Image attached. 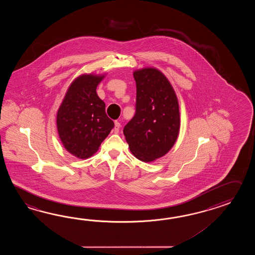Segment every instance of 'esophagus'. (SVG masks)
<instances>
[{"label":"esophagus","instance_id":"34e87169","mask_svg":"<svg viewBox=\"0 0 255 255\" xmlns=\"http://www.w3.org/2000/svg\"><path fill=\"white\" fill-rule=\"evenodd\" d=\"M120 122L119 121H115V127H114V132L115 133H119V131L120 129Z\"/></svg>","mask_w":255,"mask_h":255}]
</instances>
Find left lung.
<instances>
[{"mask_svg":"<svg viewBox=\"0 0 255 255\" xmlns=\"http://www.w3.org/2000/svg\"><path fill=\"white\" fill-rule=\"evenodd\" d=\"M136 85L135 114L125 126L130 151L143 162L166 155L179 135L178 98L168 78L153 67L133 73Z\"/></svg>","mask_w":255,"mask_h":255,"instance_id":"8db88e82","label":"left lung"}]
</instances>
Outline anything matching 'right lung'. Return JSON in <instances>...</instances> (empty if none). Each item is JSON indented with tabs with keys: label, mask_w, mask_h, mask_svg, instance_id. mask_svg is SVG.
Listing matches in <instances>:
<instances>
[{
	"label": "right lung",
	"mask_w": 255,
	"mask_h": 255,
	"mask_svg": "<svg viewBox=\"0 0 255 255\" xmlns=\"http://www.w3.org/2000/svg\"><path fill=\"white\" fill-rule=\"evenodd\" d=\"M105 76L85 74L72 82L60 106L56 125L65 149L78 158L98 151L114 128L106 114V105L98 98L97 87Z\"/></svg>",
	"instance_id": "add662e5"
}]
</instances>
